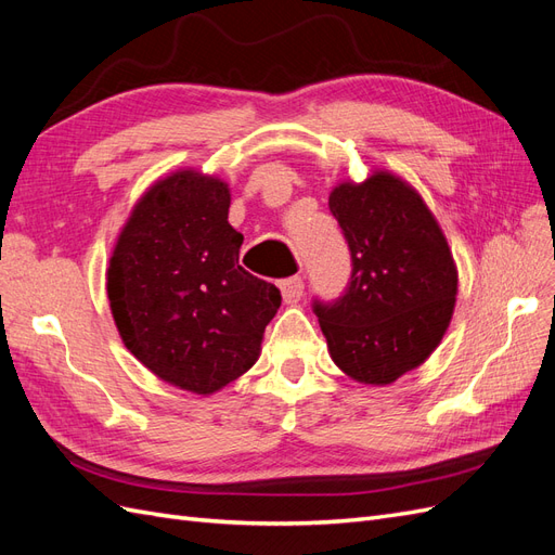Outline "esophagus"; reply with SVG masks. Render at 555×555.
<instances>
[{"label":"esophagus","instance_id":"obj_1","mask_svg":"<svg viewBox=\"0 0 555 555\" xmlns=\"http://www.w3.org/2000/svg\"><path fill=\"white\" fill-rule=\"evenodd\" d=\"M304 289H306V284L300 278H289V280L280 282V292H282L284 304H296V300H300V296H304Z\"/></svg>","mask_w":555,"mask_h":555}]
</instances>
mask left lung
<instances>
[{
  "label": "left lung",
  "mask_w": 555,
  "mask_h": 555,
  "mask_svg": "<svg viewBox=\"0 0 555 555\" xmlns=\"http://www.w3.org/2000/svg\"><path fill=\"white\" fill-rule=\"evenodd\" d=\"M328 208L351 251L345 296L314 300L328 354L351 379L391 384L422 365L447 333L456 261L422 194L389 171L335 184Z\"/></svg>",
  "instance_id": "left-lung-1"
}]
</instances>
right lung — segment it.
Listing matches in <instances>:
<instances>
[{
    "label": "right lung",
    "mask_w": 555,
    "mask_h": 555,
    "mask_svg": "<svg viewBox=\"0 0 555 555\" xmlns=\"http://www.w3.org/2000/svg\"><path fill=\"white\" fill-rule=\"evenodd\" d=\"M229 184L194 169L157 180L113 247L106 292L125 347L150 373L210 396L257 363L282 296L238 266Z\"/></svg>",
    "instance_id": "add662e5"
}]
</instances>
